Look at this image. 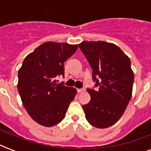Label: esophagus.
<instances>
[{
	"label": "esophagus",
	"instance_id": "1",
	"mask_svg": "<svg viewBox=\"0 0 151 151\" xmlns=\"http://www.w3.org/2000/svg\"><path fill=\"white\" fill-rule=\"evenodd\" d=\"M85 91V89H77V93H83Z\"/></svg>",
	"mask_w": 151,
	"mask_h": 151
}]
</instances>
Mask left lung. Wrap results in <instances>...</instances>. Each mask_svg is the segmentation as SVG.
I'll use <instances>...</instances> for the list:
<instances>
[{
    "label": "left lung",
    "mask_w": 151,
    "mask_h": 151,
    "mask_svg": "<svg viewBox=\"0 0 151 151\" xmlns=\"http://www.w3.org/2000/svg\"><path fill=\"white\" fill-rule=\"evenodd\" d=\"M79 47L93 69L96 86H99L97 90L87 89L91 99L83 106L85 116L96 128H109L119 121L132 98L130 58L113 43L83 41Z\"/></svg>",
    "instance_id": "obj_1"
}]
</instances>
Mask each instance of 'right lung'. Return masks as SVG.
Here are the masks:
<instances>
[{"instance_id":"right-lung-1","label":"right lung","mask_w":151,"mask_h":151,"mask_svg":"<svg viewBox=\"0 0 151 151\" xmlns=\"http://www.w3.org/2000/svg\"><path fill=\"white\" fill-rule=\"evenodd\" d=\"M78 45L46 42L25 58L18 71L17 89L23 106L38 124L52 127L65 119L77 90L57 83L65 74L64 63Z\"/></svg>"}]
</instances>
